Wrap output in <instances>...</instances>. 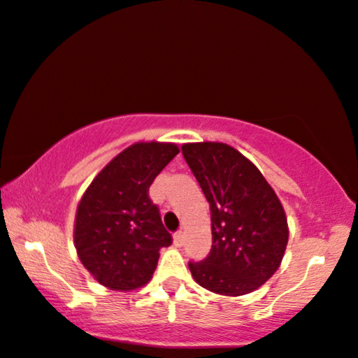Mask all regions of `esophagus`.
Here are the masks:
<instances>
[{"mask_svg":"<svg viewBox=\"0 0 358 358\" xmlns=\"http://www.w3.org/2000/svg\"><path fill=\"white\" fill-rule=\"evenodd\" d=\"M183 242H185L183 231H176V234L173 235V243L176 245V247H182Z\"/></svg>","mask_w":358,"mask_h":358,"instance_id":"1","label":"esophagus"}]
</instances>
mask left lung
Here are the masks:
<instances>
[{"mask_svg":"<svg viewBox=\"0 0 358 358\" xmlns=\"http://www.w3.org/2000/svg\"><path fill=\"white\" fill-rule=\"evenodd\" d=\"M182 152L212 213V250L190 262L198 285L218 295L255 292L277 272L288 243L287 215L260 170L220 141L185 143Z\"/></svg>","mask_w":358,"mask_h":358,"instance_id":"left-lung-1","label":"left lung"}]
</instances>
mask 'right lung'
Here are the masks:
<instances>
[{
  "instance_id": "obj_1",
  "label": "right lung",
  "mask_w": 358,
  "mask_h": 358,
  "mask_svg": "<svg viewBox=\"0 0 358 358\" xmlns=\"http://www.w3.org/2000/svg\"><path fill=\"white\" fill-rule=\"evenodd\" d=\"M178 153L175 143H133L94 176L81 196L73 240L80 262L103 287L130 292L152 280L171 235L148 188Z\"/></svg>"
}]
</instances>
